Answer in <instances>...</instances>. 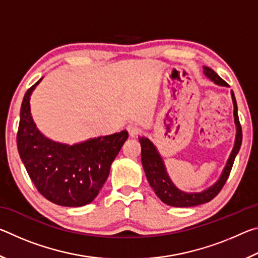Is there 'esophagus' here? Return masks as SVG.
I'll list each match as a JSON object with an SVG mask.
<instances>
[{"instance_id": "esophagus-1", "label": "esophagus", "mask_w": 258, "mask_h": 258, "mask_svg": "<svg viewBox=\"0 0 258 258\" xmlns=\"http://www.w3.org/2000/svg\"><path fill=\"white\" fill-rule=\"evenodd\" d=\"M126 130H127V132H128L131 138L137 137L138 134L141 133V130H140L139 126L135 125V124H130V125H127V127H126Z\"/></svg>"}]
</instances>
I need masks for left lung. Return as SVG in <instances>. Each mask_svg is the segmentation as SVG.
<instances>
[{"label": "left lung", "mask_w": 258, "mask_h": 258, "mask_svg": "<svg viewBox=\"0 0 258 258\" xmlns=\"http://www.w3.org/2000/svg\"><path fill=\"white\" fill-rule=\"evenodd\" d=\"M204 74L218 85H229L228 83L224 80H222V78L211 68L204 67ZM231 95H232V101L234 106V121L235 125H237V138H235L233 150L231 152L230 158L228 160V163H226V166L223 173H222L220 180L207 190L198 192V194H186V192L178 190L177 187L173 184L172 181L169 180L167 173L165 171L163 160H161L159 154L157 152L155 146L150 142V140L147 138H139L140 145H141L142 166L143 169H145L148 182H149V184L152 189H154L155 194L158 196V198L163 203L173 207L197 206V205L211 202L212 199L215 198L216 196L220 194L222 187L224 186L225 182L228 180L231 173V169H232L235 156H237L242 142V130L241 124H240L239 121L237 101H235L233 92H231Z\"/></svg>", "instance_id": "obj_1"}]
</instances>
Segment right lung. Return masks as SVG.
Masks as SVG:
<instances>
[{"mask_svg":"<svg viewBox=\"0 0 258 258\" xmlns=\"http://www.w3.org/2000/svg\"><path fill=\"white\" fill-rule=\"evenodd\" d=\"M41 80L29 87L21 103L17 133L20 158L43 197L61 206H84L93 202L107 181L111 163L128 133L124 130L74 146L43 137L34 124L29 108L30 94Z\"/></svg>","mask_w":258,"mask_h":258,"instance_id":"right-lung-1","label":"right lung"}]
</instances>
